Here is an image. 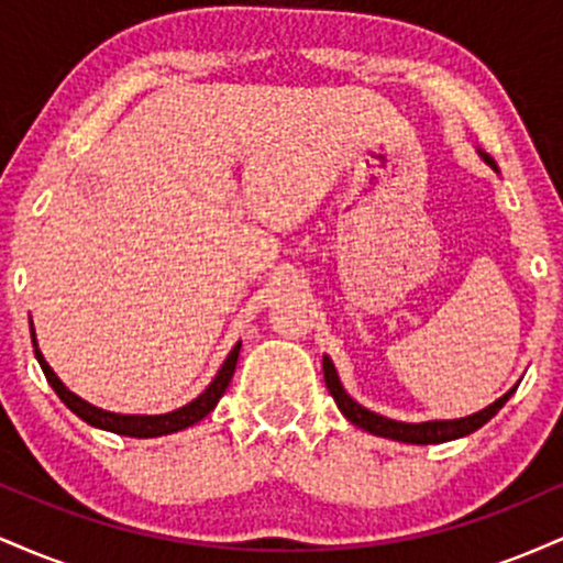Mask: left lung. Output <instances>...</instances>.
Returning <instances> with one entry per match:
<instances>
[{"instance_id":"8db88e82","label":"left lung","mask_w":563,"mask_h":563,"mask_svg":"<svg viewBox=\"0 0 563 563\" xmlns=\"http://www.w3.org/2000/svg\"><path fill=\"white\" fill-rule=\"evenodd\" d=\"M487 164H493V158H487ZM322 376H325V386H328V391H331V397L335 399V405H339V410L344 412L349 421H352L354 426H360V429L371 431V434H376V437L397 439V442H407V444H439V442H450V439H457V437H466V434H471V431L482 429V426L487 423L489 418H493L495 412L508 402L510 394L516 391V386H514V389H510L508 394H503L497 402L484 407V410L474 412V416H468V418H457V421L402 423V421H391V418L376 416V412L365 410L363 405L354 402V399L344 391V386H341L339 376H335V367L328 357L322 360Z\"/></svg>"}]
</instances>
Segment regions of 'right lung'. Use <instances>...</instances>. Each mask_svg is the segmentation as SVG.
Instances as JSON below:
<instances>
[{
	"mask_svg": "<svg viewBox=\"0 0 563 563\" xmlns=\"http://www.w3.org/2000/svg\"><path fill=\"white\" fill-rule=\"evenodd\" d=\"M31 339H34V331H31ZM34 346H36V341H34ZM34 354H36L38 365H42L44 376H47L49 386H53L57 397H60L63 402H66L70 410H74L76 416L81 418V421H87L89 426H97V429L113 431V434L147 439V437L172 434V431H183V429H187V426L198 423L200 418H206L211 410H214L219 399H222V394L228 391L232 373H235L238 354H241V344L232 346L228 360H224L222 371L217 373L214 380H211L209 389L200 394L198 399H192L190 405L179 407V410H174V412H166V416H115V412H106V410H100V407L84 402L81 397H76L74 391H68L66 386H63V380L55 376L53 367L44 363V357H42V352H38V349H34Z\"/></svg>",
	"mask_w": 563,
	"mask_h": 563,
	"instance_id": "add662e5",
	"label": "right lung"
}]
</instances>
